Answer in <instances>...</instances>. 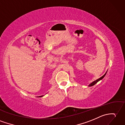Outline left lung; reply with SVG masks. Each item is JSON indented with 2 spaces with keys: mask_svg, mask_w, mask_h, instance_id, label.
I'll return each mask as SVG.
<instances>
[{
  "mask_svg": "<svg viewBox=\"0 0 125 125\" xmlns=\"http://www.w3.org/2000/svg\"><path fill=\"white\" fill-rule=\"evenodd\" d=\"M106 72H107V71L106 72V73H105V74H104V75H103V76H102V77H101V78H98V79H97V80H95V81H94V82H93L92 83H90V84H89V85H88V86L89 87H91V86H94V85H95V84L96 83L98 82H99V81L100 80H102V79H103V78L104 77H105V75H106Z\"/></svg>",
  "mask_w": 125,
  "mask_h": 125,
  "instance_id": "8db88e82",
  "label": "left lung"
}]
</instances>
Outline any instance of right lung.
Listing matches in <instances>:
<instances>
[{
  "label": "right lung",
  "mask_w": 125,
  "mask_h": 125,
  "mask_svg": "<svg viewBox=\"0 0 125 125\" xmlns=\"http://www.w3.org/2000/svg\"><path fill=\"white\" fill-rule=\"evenodd\" d=\"M43 96H44V95H42V96H38V97H42Z\"/></svg>",
  "instance_id": "add662e5"
}]
</instances>
